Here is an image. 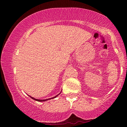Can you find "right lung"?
<instances>
[{"instance_id": "add662e5", "label": "right lung", "mask_w": 127, "mask_h": 127, "mask_svg": "<svg viewBox=\"0 0 127 127\" xmlns=\"http://www.w3.org/2000/svg\"><path fill=\"white\" fill-rule=\"evenodd\" d=\"M61 93H60V94H58V95H56V96H54V97H53V98H49V99H35V98H33V97H32V96H29H29H30L31 98H32V99H33V100H36V101H38V102H44V101H46V100H48L51 99H54V98H56V97H57V96H58V95H60L61 93Z\"/></svg>"}]
</instances>
